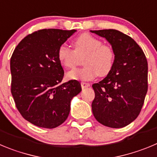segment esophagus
Listing matches in <instances>:
<instances>
[{
    "label": "esophagus",
    "mask_w": 157,
    "mask_h": 157,
    "mask_svg": "<svg viewBox=\"0 0 157 157\" xmlns=\"http://www.w3.org/2000/svg\"><path fill=\"white\" fill-rule=\"evenodd\" d=\"M81 86L82 89H86V88H88V87H90V83H86V82H82Z\"/></svg>",
    "instance_id": "34e87169"
}]
</instances>
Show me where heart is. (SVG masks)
<instances>
[{"label":"heart","instance_id":"heart-1","mask_svg":"<svg viewBox=\"0 0 157 157\" xmlns=\"http://www.w3.org/2000/svg\"><path fill=\"white\" fill-rule=\"evenodd\" d=\"M74 50L62 44L57 50L59 61L67 68H73L81 63L86 67L67 72L69 79L90 81L99 75L107 76L113 69L115 52L113 47L103 44L100 39L89 33H82L76 37L72 43Z\"/></svg>","mask_w":157,"mask_h":157}]
</instances>
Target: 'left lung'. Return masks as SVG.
I'll use <instances>...</instances> for the list:
<instances>
[{"label":"left lung","instance_id":"obj_1","mask_svg":"<svg viewBox=\"0 0 157 157\" xmlns=\"http://www.w3.org/2000/svg\"><path fill=\"white\" fill-rule=\"evenodd\" d=\"M90 32L106 39L115 52L112 71L93 85V113L103 125L125 127L136 120L144 103L148 90L147 60L137 43L118 30Z\"/></svg>","mask_w":157,"mask_h":157}]
</instances>
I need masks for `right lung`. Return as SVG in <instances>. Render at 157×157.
I'll list each match as a JSON object with an SVG mask.
<instances>
[{
    "label": "right lung",
    "instance_id": "1",
    "mask_svg": "<svg viewBox=\"0 0 157 157\" xmlns=\"http://www.w3.org/2000/svg\"><path fill=\"white\" fill-rule=\"evenodd\" d=\"M75 29H41L15 49L10 61L11 94L24 118L36 126L54 128L68 117L71 100L82 91L76 80L61 83L64 70L57 50Z\"/></svg>",
    "mask_w": 157,
    "mask_h": 157
}]
</instances>
